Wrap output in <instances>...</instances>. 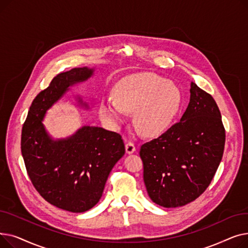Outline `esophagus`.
Returning <instances> with one entry per match:
<instances>
[{"mask_svg":"<svg viewBox=\"0 0 248 248\" xmlns=\"http://www.w3.org/2000/svg\"><path fill=\"white\" fill-rule=\"evenodd\" d=\"M135 151H136V147H135V145L133 144V142H131V141L126 142V145H125V152H126V154L131 155V154H133Z\"/></svg>","mask_w":248,"mask_h":248,"instance_id":"1","label":"esophagus"}]
</instances>
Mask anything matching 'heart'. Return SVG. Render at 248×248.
<instances>
[{"mask_svg":"<svg viewBox=\"0 0 248 248\" xmlns=\"http://www.w3.org/2000/svg\"><path fill=\"white\" fill-rule=\"evenodd\" d=\"M113 96L100 100L99 113L109 125L122 124L126 112H134L138 131L155 137L172 124L182 107L180 88L172 81L151 73L125 77L113 89Z\"/></svg>","mask_w":248,"mask_h":248,"instance_id":"1","label":"heart"}]
</instances>
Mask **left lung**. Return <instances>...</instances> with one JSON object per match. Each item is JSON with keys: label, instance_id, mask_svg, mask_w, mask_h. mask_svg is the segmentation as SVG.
Returning <instances> with one entry per match:
<instances>
[{"label": "left lung", "instance_id": "1", "mask_svg": "<svg viewBox=\"0 0 248 248\" xmlns=\"http://www.w3.org/2000/svg\"><path fill=\"white\" fill-rule=\"evenodd\" d=\"M224 145L217 103L191 82L190 101L180 122L140 147L144 182L152 201L176 208L197 199L211 183Z\"/></svg>", "mask_w": 248, "mask_h": 248}]
</instances>
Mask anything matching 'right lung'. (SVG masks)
Returning a JSON list of instances; mask_svg holds the SVG:
<instances>
[{"label": "right lung", "instance_id": "obj_1", "mask_svg": "<svg viewBox=\"0 0 248 248\" xmlns=\"http://www.w3.org/2000/svg\"><path fill=\"white\" fill-rule=\"evenodd\" d=\"M94 70L78 67L55 76L33 100L22 128V155L35 189L50 204L73 213L97 204L113 166L124 155V144L119 134L89 125L70 137L53 139L43 121L71 86L88 80ZM75 98L89 108L80 96Z\"/></svg>", "mask_w": 248, "mask_h": 248}]
</instances>
